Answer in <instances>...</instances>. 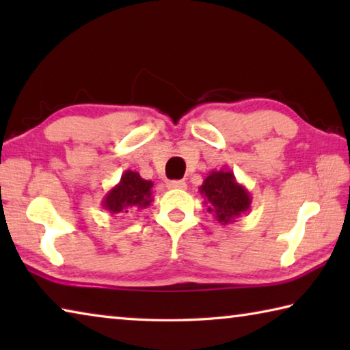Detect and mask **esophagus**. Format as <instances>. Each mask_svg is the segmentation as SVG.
Instances as JSON below:
<instances>
[{
  "mask_svg": "<svg viewBox=\"0 0 350 350\" xmlns=\"http://www.w3.org/2000/svg\"><path fill=\"white\" fill-rule=\"evenodd\" d=\"M167 187L171 189H185L187 183H185V180H170L167 183Z\"/></svg>",
  "mask_w": 350,
  "mask_h": 350,
  "instance_id": "1",
  "label": "esophagus"
}]
</instances>
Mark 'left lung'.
I'll return each instance as SVG.
<instances>
[{"label":"left lung","mask_w":350,"mask_h":350,"mask_svg":"<svg viewBox=\"0 0 350 350\" xmlns=\"http://www.w3.org/2000/svg\"><path fill=\"white\" fill-rule=\"evenodd\" d=\"M199 193L202 194L206 211L222 225L236 222V219L245 215L252 205V194L236 180L230 168L211 170L199 187Z\"/></svg>","instance_id":"1"}]
</instances>
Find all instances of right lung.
I'll use <instances>...</instances> for the list:
<instances>
[{"label":"right lung","mask_w":350,"mask_h":350,"mask_svg":"<svg viewBox=\"0 0 350 350\" xmlns=\"http://www.w3.org/2000/svg\"><path fill=\"white\" fill-rule=\"evenodd\" d=\"M152 182L140 177L137 171L126 170L120 182L105 194L102 206L111 215H126L135 208H146L154 200Z\"/></svg>","instance_id":"1"}]
</instances>
